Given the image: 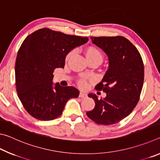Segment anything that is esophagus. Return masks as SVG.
I'll use <instances>...</instances> for the list:
<instances>
[{
    "instance_id": "esophagus-1",
    "label": "esophagus",
    "mask_w": 160,
    "mask_h": 160,
    "mask_svg": "<svg viewBox=\"0 0 160 160\" xmlns=\"http://www.w3.org/2000/svg\"><path fill=\"white\" fill-rule=\"evenodd\" d=\"M79 97H80V98H85V97H87V94L84 92H80Z\"/></svg>"
}]
</instances>
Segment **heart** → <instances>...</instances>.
Returning <instances> with one entry per match:
<instances>
[{
  "label": "heart",
  "instance_id": "1",
  "mask_svg": "<svg viewBox=\"0 0 160 160\" xmlns=\"http://www.w3.org/2000/svg\"><path fill=\"white\" fill-rule=\"evenodd\" d=\"M73 53H74V51H70V52L67 54L66 60V61L68 60ZM85 54L87 58V60L88 61L97 60V61H101L102 63V61L103 60V56H102V53H101V51H100L98 48L94 47H87L85 49ZM78 85H79V86L81 87V88H84V87H85L86 86L85 80H80L78 81Z\"/></svg>",
  "mask_w": 160,
  "mask_h": 160
}]
</instances>
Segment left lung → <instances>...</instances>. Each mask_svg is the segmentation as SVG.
Here are the masks:
<instances>
[{"label":"left lung","instance_id":"obj_1","mask_svg":"<svg viewBox=\"0 0 160 160\" xmlns=\"http://www.w3.org/2000/svg\"><path fill=\"white\" fill-rule=\"evenodd\" d=\"M94 44L104 51L109 58V68L95 89L107 96L98 99L89 94L95 107L87 116L97 124L112 125L131 113L139 101L144 81V65L136 47L126 38L91 37Z\"/></svg>","mask_w":160,"mask_h":160}]
</instances>
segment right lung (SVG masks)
Listing matches in <instances>:
<instances>
[{"label":"right lung","instance_id":"right-lung-1","mask_svg":"<svg viewBox=\"0 0 160 160\" xmlns=\"http://www.w3.org/2000/svg\"><path fill=\"white\" fill-rule=\"evenodd\" d=\"M88 37L68 35L48 28L28 35L15 62V84L19 99L32 117L51 121L61 115L68 100L77 98L74 87L53 86V72L64 68L70 51L88 42Z\"/></svg>","mask_w":160,"mask_h":160}]
</instances>
